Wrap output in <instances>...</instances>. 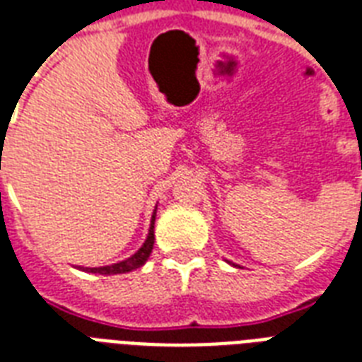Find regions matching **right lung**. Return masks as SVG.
Here are the masks:
<instances>
[{"mask_svg":"<svg viewBox=\"0 0 362 362\" xmlns=\"http://www.w3.org/2000/svg\"><path fill=\"white\" fill-rule=\"evenodd\" d=\"M156 212H157V206H156V211H153V214H151L150 230H148V237H146L144 245L138 248L136 252H134L131 258H127V260H123V262H117V264H112V266L79 267V269H83V272H87V273H100V275H117V273H129V272H132V269H136V267L144 266L146 260H148V258H150V255H151L153 241H156V235H153Z\"/></svg>","mask_w":362,"mask_h":362,"instance_id":"obj_1","label":"right lung"}]
</instances>
